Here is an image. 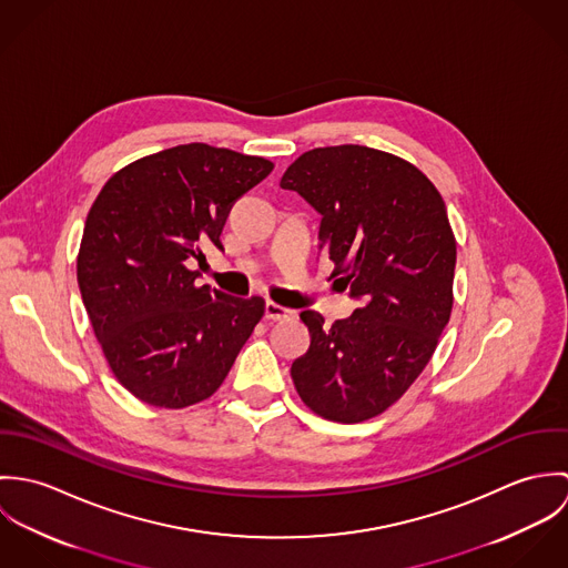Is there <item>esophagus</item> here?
Wrapping results in <instances>:
<instances>
[{"label":"esophagus","instance_id":"esophagus-1","mask_svg":"<svg viewBox=\"0 0 568 568\" xmlns=\"http://www.w3.org/2000/svg\"><path fill=\"white\" fill-rule=\"evenodd\" d=\"M295 315H297L295 311L284 308V306H280V304H275V302H266V306H264V317H266V322H284V320H293Z\"/></svg>","mask_w":568,"mask_h":568}]
</instances>
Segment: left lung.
Wrapping results in <instances>:
<instances>
[{
    "instance_id": "obj_1",
    "label": "left lung",
    "mask_w": 568,
    "mask_h": 568,
    "mask_svg": "<svg viewBox=\"0 0 568 568\" xmlns=\"http://www.w3.org/2000/svg\"><path fill=\"white\" fill-rule=\"evenodd\" d=\"M280 185L322 214L320 248L361 302L332 325L300 315L311 347L291 367L295 389L325 419L365 422L405 396L450 320L457 243L444 199L413 163L358 144L304 153Z\"/></svg>"
}]
</instances>
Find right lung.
I'll use <instances>...</instances> for the list:
<instances>
[{
    "instance_id": "add662e5",
    "label": "right lung",
    "mask_w": 568,
    "mask_h": 568,
    "mask_svg": "<svg viewBox=\"0 0 568 568\" xmlns=\"http://www.w3.org/2000/svg\"><path fill=\"white\" fill-rule=\"evenodd\" d=\"M271 170L194 142L124 165L95 196L77 260L82 304L113 376L142 403L207 400L262 320V297L196 286L190 264L223 248L232 205Z\"/></svg>"
}]
</instances>
